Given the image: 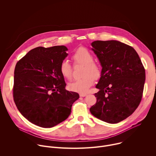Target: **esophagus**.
Masks as SVG:
<instances>
[{
    "mask_svg": "<svg viewBox=\"0 0 156 156\" xmlns=\"http://www.w3.org/2000/svg\"><path fill=\"white\" fill-rule=\"evenodd\" d=\"M86 95H87V94H84V93H83V94H80V97H85Z\"/></svg>",
    "mask_w": 156,
    "mask_h": 156,
    "instance_id": "34e87169",
    "label": "esophagus"
}]
</instances>
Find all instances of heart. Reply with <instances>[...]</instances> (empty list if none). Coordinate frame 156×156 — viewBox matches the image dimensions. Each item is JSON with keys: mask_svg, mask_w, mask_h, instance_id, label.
<instances>
[{"mask_svg": "<svg viewBox=\"0 0 156 156\" xmlns=\"http://www.w3.org/2000/svg\"><path fill=\"white\" fill-rule=\"evenodd\" d=\"M74 65H83L82 70V78L69 84L70 90L80 94L86 93L94 83L95 79H98L102 75L101 65L94 61L93 54L87 49L81 47L78 48L72 57ZM62 75L68 80L73 77V66L66 60H62L59 66Z\"/></svg>", "mask_w": 156, "mask_h": 156, "instance_id": "1", "label": "heart"}]
</instances>
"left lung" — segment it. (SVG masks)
Here are the masks:
<instances>
[{"mask_svg":"<svg viewBox=\"0 0 156 156\" xmlns=\"http://www.w3.org/2000/svg\"><path fill=\"white\" fill-rule=\"evenodd\" d=\"M101 66L102 75L94 94L97 101L90 110L96 118L117 123L131 115L142 99L145 69L131 46L118 41L91 43Z\"/></svg>","mask_w":156,"mask_h":156,"instance_id":"left-lung-1","label":"left lung"}]
</instances>
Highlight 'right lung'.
Masks as SVG:
<instances>
[{
  "mask_svg": "<svg viewBox=\"0 0 156 156\" xmlns=\"http://www.w3.org/2000/svg\"><path fill=\"white\" fill-rule=\"evenodd\" d=\"M64 46L31 50L16 64L13 97L24 117L43 128L62 122L71 114L77 93L66 91L59 66L67 56Z\"/></svg>",
  "mask_w": 156,
  "mask_h": 156,
  "instance_id": "right-lung-1",
  "label": "right lung"
}]
</instances>
